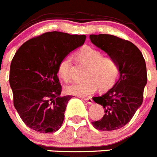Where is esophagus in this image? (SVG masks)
Masks as SVG:
<instances>
[{"instance_id":"obj_1","label":"esophagus","mask_w":157,"mask_h":157,"mask_svg":"<svg viewBox=\"0 0 157 157\" xmlns=\"http://www.w3.org/2000/svg\"><path fill=\"white\" fill-rule=\"evenodd\" d=\"M83 100H84L86 103H89V104H93V100L92 98H84Z\"/></svg>"}]
</instances>
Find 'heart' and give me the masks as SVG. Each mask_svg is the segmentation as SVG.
<instances>
[{
	"instance_id": "heart-1",
	"label": "heart",
	"mask_w": 157,
	"mask_h": 157,
	"mask_svg": "<svg viewBox=\"0 0 157 157\" xmlns=\"http://www.w3.org/2000/svg\"><path fill=\"white\" fill-rule=\"evenodd\" d=\"M76 60L86 66L83 74L85 79L75 82L65 87L68 94L78 96H86L96 90L105 91L114 85L120 74L117 61L112 57H103L100 50L90 46H85L78 50ZM73 61L71 56H65L58 64V73L64 81L71 78Z\"/></svg>"
}]
</instances>
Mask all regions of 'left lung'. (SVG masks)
<instances>
[{
	"mask_svg": "<svg viewBox=\"0 0 157 157\" xmlns=\"http://www.w3.org/2000/svg\"><path fill=\"white\" fill-rule=\"evenodd\" d=\"M91 42L117 61L120 78L106 93L93 97L104 108L100 120L92 122L100 131L117 130L126 125L140 107L147 83L145 59L139 49L128 40L109 34L90 35Z\"/></svg>",
	"mask_w": 157,
	"mask_h": 157,
	"instance_id": "1",
	"label": "left lung"
}]
</instances>
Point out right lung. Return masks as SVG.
Segmentation results:
<instances>
[{"label": "right lung", "instance_id": "1", "mask_svg": "<svg viewBox=\"0 0 157 157\" xmlns=\"http://www.w3.org/2000/svg\"><path fill=\"white\" fill-rule=\"evenodd\" d=\"M85 35L48 32L19 47L10 67L14 106L23 122L40 133L57 132L62 125L67 102L61 96L57 77L61 59L84 44Z\"/></svg>", "mask_w": 157, "mask_h": 157}]
</instances>
